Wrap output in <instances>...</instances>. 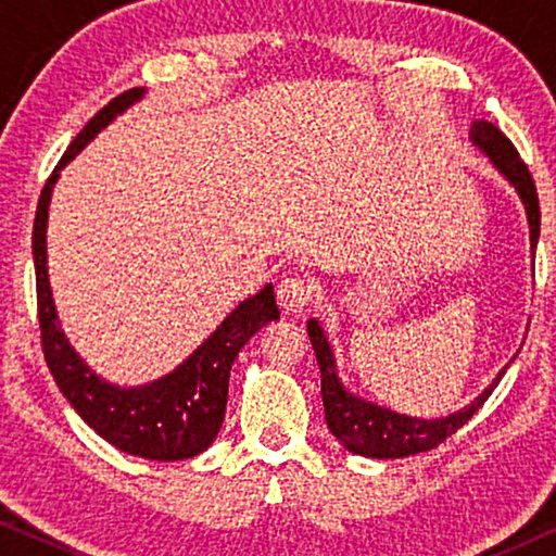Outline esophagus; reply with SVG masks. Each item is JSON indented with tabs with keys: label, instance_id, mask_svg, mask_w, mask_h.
Masks as SVG:
<instances>
[{
	"label": "esophagus",
	"instance_id": "1",
	"mask_svg": "<svg viewBox=\"0 0 556 556\" xmlns=\"http://www.w3.org/2000/svg\"><path fill=\"white\" fill-rule=\"evenodd\" d=\"M278 306L286 311V314H299L301 308H306L311 299H314V286H311L308 278L303 276H286L278 283Z\"/></svg>",
	"mask_w": 556,
	"mask_h": 556
}]
</instances>
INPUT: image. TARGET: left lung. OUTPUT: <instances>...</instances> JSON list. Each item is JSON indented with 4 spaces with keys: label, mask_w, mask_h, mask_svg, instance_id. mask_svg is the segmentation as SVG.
Listing matches in <instances>:
<instances>
[{
    "label": "left lung",
    "mask_w": 556,
    "mask_h": 556,
    "mask_svg": "<svg viewBox=\"0 0 556 556\" xmlns=\"http://www.w3.org/2000/svg\"><path fill=\"white\" fill-rule=\"evenodd\" d=\"M473 141L481 147L491 162L506 174L508 181L519 189L523 204H527V215L531 225V248H536L539 240V223H542V212H539V197L536 185L531 179L529 166L523 164L519 151L511 141L506 139L504 131L489 121H478L473 126ZM308 337L311 346L316 352L318 369H321V397H324V413L326 425L333 432L346 451L356 455H367V458H405V455L425 453L445 443L453 432H458L483 402L491 397L496 390L498 379L504 371L493 379V384L485 390L476 402H470L466 409L455 413L451 417H440V420H417V417H405L390 409L369 405L359 397H352L344 387H341L337 377V367H333V354L326 341L321 326L316 321H308Z\"/></svg>",
    "instance_id": "1"
}]
</instances>
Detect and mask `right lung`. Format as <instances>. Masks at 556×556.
<instances>
[{
	"label": "right lung",
	"mask_w": 556,
	"mask_h": 556,
	"mask_svg": "<svg viewBox=\"0 0 556 556\" xmlns=\"http://www.w3.org/2000/svg\"><path fill=\"white\" fill-rule=\"evenodd\" d=\"M143 90L128 88L113 98L83 126L71 147L60 159L55 172L45 181L40 202L35 212L33 227V255L37 278V318H40L42 354L50 375L55 377L60 392L75 407L83 420L93 428L103 440L116 445L128 455H139L149 460H185L207 451L212 440L223 428L227 384L235 356L245 341L265 324L276 321L278 306L273 286H265L253 299L242 301L230 316L219 324V329L181 364L169 377L136 390L105 384L90 371L65 333L60 331L55 303H52L48 265H45V230H48V204L55 185L58 172L93 139V136L139 101Z\"/></svg>",
	"instance_id": "add662e5"
}]
</instances>
